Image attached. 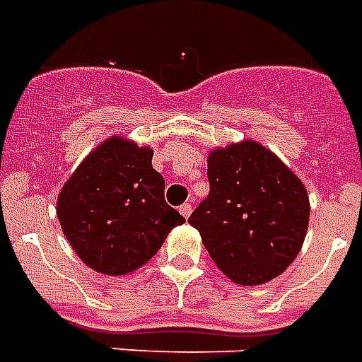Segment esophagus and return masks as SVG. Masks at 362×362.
Here are the masks:
<instances>
[{
  "instance_id": "esophagus-1",
  "label": "esophagus",
  "mask_w": 362,
  "mask_h": 362,
  "mask_svg": "<svg viewBox=\"0 0 362 362\" xmlns=\"http://www.w3.org/2000/svg\"><path fill=\"white\" fill-rule=\"evenodd\" d=\"M179 211H181V216H183V217H189L192 214V204L185 202L183 206L179 208Z\"/></svg>"
}]
</instances>
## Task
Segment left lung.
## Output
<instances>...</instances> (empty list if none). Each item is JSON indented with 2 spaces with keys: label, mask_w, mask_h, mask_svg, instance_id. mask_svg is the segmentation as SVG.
<instances>
[{
  "label": "left lung",
  "mask_w": 362,
  "mask_h": 362,
  "mask_svg": "<svg viewBox=\"0 0 362 362\" xmlns=\"http://www.w3.org/2000/svg\"><path fill=\"white\" fill-rule=\"evenodd\" d=\"M210 194L189 217L211 259L240 286L286 271L309 225V194L273 151L244 139L208 154Z\"/></svg>",
  "instance_id": "1"
}]
</instances>
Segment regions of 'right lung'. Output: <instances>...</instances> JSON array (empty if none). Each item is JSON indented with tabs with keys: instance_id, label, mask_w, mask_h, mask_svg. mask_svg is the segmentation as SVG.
<instances>
[{
	"instance_id": "1",
	"label": "right lung",
	"mask_w": 362,
	"mask_h": 362,
	"mask_svg": "<svg viewBox=\"0 0 362 362\" xmlns=\"http://www.w3.org/2000/svg\"><path fill=\"white\" fill-rule=\"evenodd\" d=\"M152 148L110 135L89 152L57 198L61 229L97 273L129 274L151 262L185 219L164 200Z\"/></svg>"
}]
</instances>
